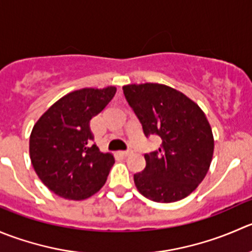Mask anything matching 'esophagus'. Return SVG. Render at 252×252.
Here are the masks:
<instances>
[{
    "label": "esophagus",
    "mask_w": 252,
    "mask_h": 252,
    "mask_svg": "<svg viewBox=\"0 0 252 252\" xmlns=\"http://www.w3.org/2000/svg\"><path fill=\"white\" fill-rule=\"evenodd\" d=\"M121 154H123L124 157H127V156H129V154H132V151H124V152H121Z\"/></svg>",
    "instance_id": "esophagus-1"
}]
</instances>
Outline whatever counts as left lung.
<instances>
[{
    "label": "left lung",
    "instance_id": "left-lung-1",
    "mask_svg": "<svg viewBox=\"0 0 252 252\" xmlns=\"http://www.w3.org/2000/svg\"><path fill=\"white\" fill-rule=\"evenodd\" d=\"M123 91L144 134L161 138L159 151L144 156V170L134 174L137 190L160 203L188 197L207 175L213 158L214 138L205 113L165 84H127Z\"/></svg>",
    "mask_w": 252,
    "mask_h": 252
}]
</instances>
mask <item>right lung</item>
Returning <instances> with one entry per match:
<instances>
[{
	"mask_svg": "<svg viewBox=\"0 0 252 252\" xmlns=\"http://www.w3.org/2000/svg\"><path fill=\"white\" fill-rule=\"evenodd\" d=\"M115 93L114 86L71 92L52 104L32 129L29 154L34 170L60 197L86 200L105 184L115 159L93 144L91 120Z\"/></svg>",
	"mask_w": 252,
	"mask_h": 252,
	"instance_id": "add662e5",
	"label": "right lung"
}]
</instances>
